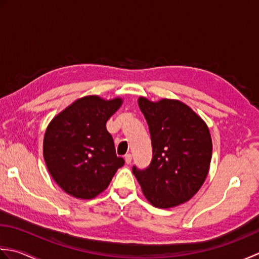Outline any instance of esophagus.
Here are the masks:
<instances>
[{
    "mask_svg": "<svg viewBox=\"0 0 259 259\" xmlns=\"http://www.w3.org/2000/svg\"><path fill=\"white\" fill-rule=\"evenodd\" d=\"M124 159H125L126 164H131V162H132V155L131 154H126Z\"/></svg>",
    "mask_w": 259,
    "mask_h": 259,
    "instance_id": "34e87169",
    "label": "esophagus"
}]
</instances>
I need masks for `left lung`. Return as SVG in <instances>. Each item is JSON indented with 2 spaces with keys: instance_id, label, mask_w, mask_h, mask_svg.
<instances>
[{
  "instance_id": "obj_1",
  "label": "left lung",
  "mask_w": 259,
  "mask_h": 259,
  "mask_svg": "<svg viewBox=\"0 0 259 259\" xmlns=\"http://www.w3.org/2000/svg\"><path fill=\"white\" fill-rule=\"evenodd\" d=\"M149 125L152 161L133 173L145 198L156 208L167 209L189 201L208 176L212 141L207 124L186 104L176 99L151 102L139 98Z\"/></svg>"
}]
</instances>
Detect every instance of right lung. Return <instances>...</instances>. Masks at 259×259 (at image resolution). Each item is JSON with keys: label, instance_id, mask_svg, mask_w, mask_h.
I'll return each mask as SVG.
<instances>
[{"label": "right lung", "instance_id": "add662e5", "mask_svg": "<svg viewBox=\"0 0 259 259\" xmlns=\"http://www.w3.org/2000/svg\"><path fill=\"white\" fill-rule=\"evenodd\" d=\"M122 98L96 95L77 99L51 120L44 139V157L56 183L78 199H93L106 189L124 165L116 155L106 123Z\"/></svg>", "mask_w": 259, "mask_h": 259}]
</instances>
